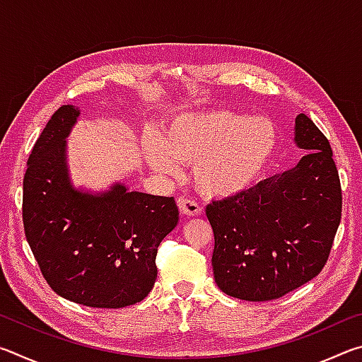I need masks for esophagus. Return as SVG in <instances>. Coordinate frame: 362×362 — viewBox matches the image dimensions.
Masks as SVG:
<instances>
[{"mask_svg":"<svg viewBox=\"0 0 362 362\" xmlns=\"http://www.w3.org/2000/svg\"><path fill=\"white\" fill-rule=\"evenodd\" d=\"M177 204H179V209H180L183 216L193 217V216H199V214L203 212V207H201L192 198H183V196H182V198L177 199Z\"/></svg>","mask_w":362,"mask_h":362,"instance_id":"obj_1","label":"esophagus"}]
</instances>
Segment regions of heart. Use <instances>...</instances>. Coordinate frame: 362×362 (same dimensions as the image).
Instances as JSON below:
<instances>
[{"instance_id": "1", "label": "heart", "mask_w": 362, "mask_h": 362, "mask_svg": "<svg viewBox=\"0 0 362 362\" xmlns=\"http://www.w3.org/2000/svg\"><path fill=\"white\" fill-rule=\"evenodd\" d=\"M276 145V127L263 116L209 110L177 116L150 140L146 156L161 174L175 173L177 163L194 164L196 188L225 198L260 179Z\"/></svg>"}]
</instances>
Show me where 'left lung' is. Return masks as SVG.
Listing matches in <instances>:
<instances>
[{"mask_svg":"<svg viewBox=\"0 0 362 362\" xmlns=\"http://www.w3.org/2000/svg\"><path fill=\"white\" fill-rule=\"evenodd\" d=\"M297 168L212 201L214 278L226 296L267 302L308 283L326 265L341 218V187L327 137L305 113Z\"/></svg>","mask_w":362,"mask_h":362,"instance_id":"8db88e82","label":"left lung"}]
</instances>
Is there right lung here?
I'll return each instance as SVG.
<instances>
[{"label": "right lung", "mask_w": 362, "mask_h": 362, "mask_svg": "<svg viewBox=\"0 0 362 362\" xmlns=\"http://www.w3.org/2000/svg\"><path fill=\"white\" fill-rule=\"evenodd\" d=\"M79 110L60 107L33 145L23 177L22 220L41 274L60 297L90 308H122L148 296L158 246L179 222L174 196H99L70 185L65 137Z\"/></svg>", "instance_id": "obj_1"}]
</instances>
